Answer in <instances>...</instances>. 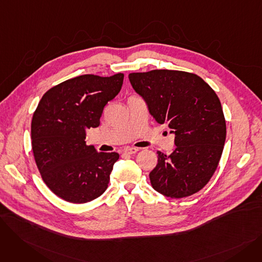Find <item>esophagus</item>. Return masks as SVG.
I'll list each match as a JSON object with an SVG mask.
<instances>
[{"mask_svg":"<svg viewBox=\"0 0 262 262\" xmlns=\"http://www.w3.org/2000/svg\"><path fill=\"white\" fill-rule=\"evenodd\" d=\"M138 150H139V148H137V147H127L124 149V153L133 155V154H136L137 152H138Z\"/></svg>","mask_w":262,"mask_h":262,"instance_id":"1","label":"esophagus"}]
</instances>
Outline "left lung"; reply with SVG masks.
<instances>
[{"mask_svg":"<svg viewBox=\"0 0 262 262\" xmlns=\"http://www.w3.org/2000/svg\"><path fill=\"white\" fill-rule=\"evenodd\" d=\"M128 78L149 114L175 135L171 155L157 152L158 163L149 173L152 187L172 199L196 193L215 172L226 139L217 95L203 78L184 71L152 70Z\"/></svg>","mask_w":262,"mask_h":262,"instance_id":"obj_1","label":"left lung"}]
</instances>
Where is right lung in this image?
Here are the masks:
<instances>
[{"label": "right lung", "mask_w": 262, "mask_h": 262, "mask_svg": "<svg viewBox=\"0 0 262 262\" xmlns=\"http://www.w3.org/2000/svg\"><path fill=\"white\" fill-rule=\"evenodd\" d=\"M123 73L64 80L48 90L32 119V148L46 185L60 199L88 203L102 195L119 154L86 144L87 128L98 127L105 105L116 98Z\"/></svg>", "instance_id": "obj_1"}]
</instances>
